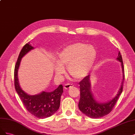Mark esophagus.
<instances>
[{"mask_svg":"<svg viewBox=\"0 0 135 135\" xmlns=\"http://www.w3.org/2000/svg\"><path fill=\"white\" fill-rule=\"evenodd\" d=\"M73 85L72 84H65L64 85V89H70L72 87H73Z\"/></svg>","mask_w":135,"mask_h":135,"instance_id":"esophagus-1","label":"esophagus"}]
</instances>
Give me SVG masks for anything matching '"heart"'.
<instances>
[{"label": "heart", "instance_id": "obj_1", "mask_svg": "<svg viewBox=\"0 0 135 135\" xmlns=\"http://www.w3.org/2000/svg\"><path fill=\"white\" fill-rule=\"evenodd\" d=\"M97 50L91 45L77 42L66 46L58 54L54 72L61 77L67 67L68 73L76 80L83 79L88 75L94 64Z\"/></svg>", "mask_w": 135, "mask_h": 135}]
</instances>
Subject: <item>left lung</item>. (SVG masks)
Listing matches in <instances>:
<instances>
[{
	"mask_svg": "<svg viewBox=\"0 0 135 135\" xmlns=\"http://www.w3.org/2000/svg\"><path fill=\"white\" fill-rule=\"evenodd\" d=\"M117 60L121 63L122 70V81L118 94L106 103H100L95 100L91 90V83L90 81V75L87 76L79 82L80 89V99L79 103V108L82 113L91 118H99L107 115L112 110L119 97L123 90V80L124 79V67L122 58L119 51Z\"/></svg>",
	"mask_w": 135,
	"mask_h": 135,
	"instance_id": "obj_1",
	"label": "left lung"
}]
</instances>
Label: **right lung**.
<instances>
[{
	"instance_id": "right-lung-1",
	"label": "right lung",
	"mask_w": 135,
	"mask_h": 135,
	"mask_svg": "<svg viewBox=\"0 0 135 135\" xmlns=\"http://www.w3.org/2000/svg\"><path fill=\"white\" fill-rule=\"evenodd\" d=\"M34 47L30 44H26L20 51L15 68V86L17 94L27 111L38 118H46L54 114L60 106V97L63 93V86L60 85L51 92L42 91L38 94L31 95L21 89L18 78V71L21 59Z\"/></svg>"
}]
</instances>
